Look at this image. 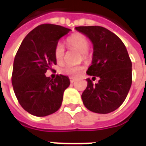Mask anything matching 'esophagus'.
I'll return each mask as SVG.
<instances>
[{"label":"esophagus","mask_w":146,"mask_h":146,"mask_svg":"<svg viewBox=\"0 0 146 146\" xmlns=\"http://www.w3.org/2000/svg\"><path fill=\"white\" fill-rule=\"evenodd\" d=\"M69 81L71 83H73V82H75L76 81V79L75 78H73V77H69Z\"/></svg>","instance_id":"1"}]
</instances>
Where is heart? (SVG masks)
Instances as JSON below:
<instances>
[{
    "instance_id": "b5f03b06",
    "label": "heart",
    "mask_w": 146,
    "mask_h": 146,
    "mask_svg": "<svg viewBox=\"0 0 146 146\" xmlns=\"http://www.w3.org/2000/svg\"><path fill=\"white\" fill-rule=\"evenodd\" d=\"M66 44L70 48H74L78 52H81V60H89L90 56L87 51L90 48V43L86 36L80 33L73 34L69 36L66 40ZM65 56V48L61 44H57L54 48V57L55 60L58 64H61L64 60ZM85 67L83 65H65L63 68H61L60 72L61 74L69 76V77H77L80 76L82 72L84 71Z\"/></svg>"
}]
</instances>
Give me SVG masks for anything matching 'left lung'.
<instances>
[{
    "label": "left lung",
    "instance_id": "left-lung-1",
    "mask_svg": "<svg viewBox=\"0 0 146 146\" xmlns=\"http://www.w3.org/2000/svg\"><path fill=\"white\" fill-rule=\"evenodd\" d=\"M94 44L90 76L99 77L94 86L88 78L81 95L85 106L94 113H109L121 106L131 87L132 62L125 44L117 36L102 26H79Z\"/></svg>",
    "mask_w": 146,
    "mask_h": 146
}]
</instances>
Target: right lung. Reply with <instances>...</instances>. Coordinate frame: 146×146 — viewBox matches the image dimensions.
I'll list each match as a JSON object with an SVG mask.
<instances>
[{"instance_id":"add662e5","label":"right lung","mask_w":146,"mask_h":146,"mask_svg":"<svg viewBox=\"0 0 146 146\" xmlns=\"http://www.w3.org/2000/svg\"><path fill=\"white\" fill-rule=\"evenodd\" d=\"M71 29L44 24L36 27L24 38L15 56L12 84L21 107L30 114L44 117L60 109L63 94L69 86V77L44 73L56 65L54 48L60 37Z\"/></svg>"}]
</instances>
